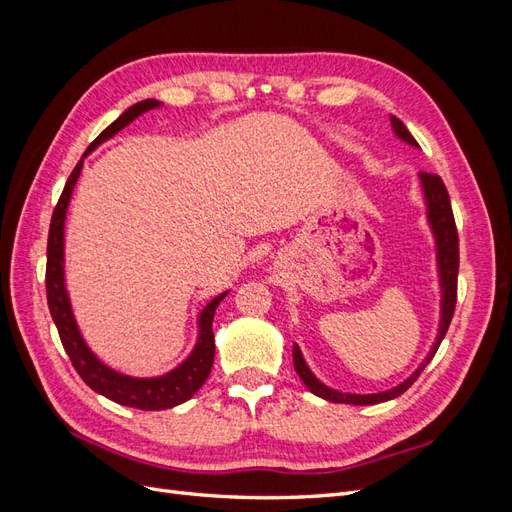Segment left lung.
<instances>
[{"instance_id":"1","label":"left lung","mask_w":512,"mask_h":512,"mask_svg":"<svg viewBox=\"0 0 512 512\" xmlns=\"http://www.w3.org/2000/svg\"><path fill=\"white\" fill-rule=\"evenodd\" d=\"M391 126L395 136L399 141H404L412 147H418L414 141V136L408 132V128L401 123L395 115H391ZM418 179H421V190L425 198V207H427V222L431 228L433 241H436V262H438V280H440V322H438V335L436 342H433L429 354L425 356V361L418 365L412 374L393 389L389 391H380V393H342L337 389H331L324 382H320L314 371L309 369V365L303 359L301 348L294 344L292 346V363L294 371H297L303 384L314 395L333 401V404H350V406H374L382 404V401H389L399 397L401 393H406L410 386L416 382V378L421 376V371L429 365L433 359V354L438 352L442 339L448 331V324L453 320L455 314V303H457V273H459V237H457V228H455V218H453V209H451V198H448L446 185L438 175H429V173H418Z\"/></svg>"}]
</instances>
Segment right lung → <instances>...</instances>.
<instances>
[{"instance_id":"obj_1","label":"right lung","mask_w":512,"mask_h":512,"mask_svg":"<svg viewBox=\"0 0 512 512\" xmlns=\"http://www.w3.org/2000/svg\"><path fill=\"white\" fill-rule=\"evenodd\" d=\"M158 106H162V102L153 98L136 102L134 106L128 108L126 113H121L104 132H100L96 141L87 147L83 158L74 166L70 179L66 181L64 192L59 196V203L53 211V220L49 228V245H46V299H49L53 322L74 369L79 371V376L83 378V382L89 386V389H94L106 399L115 401V404L138 408V410L175 408L183 404V401H188L200 386L205 384V380L211 374V365L215 356L213 314L228 294V290L211 299L203 307V312L198 314V337L192 352L188 354V359H183L175 369L166 371L162 376H153V378L126 376L98 359L94 350H91L83 339L79 324H76L70 294L66 288V273H64V265H66L64 228H66V211L70 205L74 185L79 181L81 170H83V160L98 145L108 141V138H113L119 130L130 126L136 117H141L143 113Z\"/></svg>"}]
</instances>
